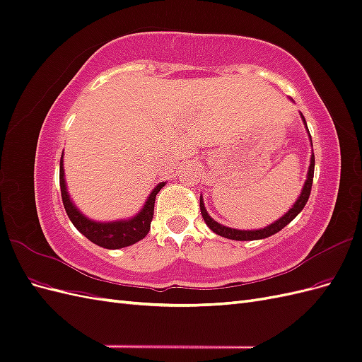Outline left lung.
I'll return each mask as SVG.
<instances>
[{
  "mask_svg": "<svg viewBox=\"0 0 362 362\" xmlns=\"http://www.w3.org/2000/svg\"><path fill=\"white\" fill-rule=\"evenodd\" d=\"M302 119L305 120V117L302 116ZM310 133V131H308ZM313 178H314V156L311 157V164H310V170H308V177H306V181H305V185H303V190L299 196V199L296 201V204L293 205L291 210L288 213L284 214L279 221H276L275 223H272L266 228L262 229H255V231H242V229H233V228H228V226H223L221 223H217L216 221H213V218L208 216L205 206H204V202L201 199L199 202V206H201V214L204 217L205 223L208 225V228L211 229L213 233L222 235L225 238H231V240H238V242H245V240H258V238H266V237H270L273 234L279 233L282 228H286L293 218L298 216L302 210L303 206L306 205V202H308L310 199V194H311V187H313Z\"/></svg>",
  "mask_w": 362,
  "mask_h": 362,
  "instance_id": "obj_1",
  "label": "left lung"
}]
</instances>
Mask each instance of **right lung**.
Segmentation results:
<instances>
[{"label":"right lung","mask_w":362,"mask_h":362,"mask_svg":"<svg viewBox=\"0 0 362 362\" xmlns=\"http://www.w3.org/2000/svg\"><path fill=\"white\" fill-rule=\"evenodd\" d=\"M63 160H60V192L64 210H66L71 222L78 231L90 240L92 243L105 247V249H120L129 245L137 243L139 240L145 238L151 229L152 217H154V204L157 193L164 187V182H160L157 187L152 190L149 198L136 217L129 221H119L110 223L93 222L84 217L75 205L71 202L69 194L66 192V184H64V173H63Z\"/></svg>","instance_id":"add662e5"}]
</instances>
